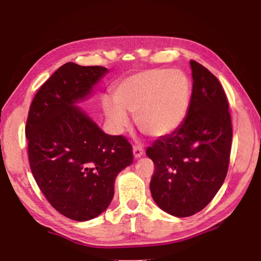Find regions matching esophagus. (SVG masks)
Here are the masks:
<instances>
[{
  "instance_id": "esophagus-1",
  "label": "esophagus",
  "mask_w": 261,
  "mask_h": 261,
  "mask_svg": "<svg viewBox=\"0 0 261 261\" xmlns=\"http://www.w3.org/2000/svg\"><path fill=\"white\" fill-rule=\"evenodd\" d=\"M132 152H134L135 159H139L140 156H143L144 149L141 146H134V148H132Z\"/></svg>"
}]
</instances>
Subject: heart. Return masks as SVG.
Here are the masks:
<instances>
[{
  "label": "heart",
  "mask_w": 261,
  "mask_h": 261,
  "mask_svg": "<svg viewBox=\"0 0 261 261\" xmlns=\"http://www.w3.org/2000/svg\"><path fill=\"white\" fill-rule=\"evenodd\" d=\"M114 99L102 98V109L116 132L129 126L134 115L144 134L162 137L184 122L191 101V84L179 70H145L123 78L114 86Z\"/></svg>",
  "instance_id": "1"
}]
</instances>
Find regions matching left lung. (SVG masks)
I'll use <instances>...</instances> for the list:
<instances>
[{"label": "left lung", "mask_w": 261, "mask_h": 261, "mask_svg": "<svg viewBox=\"0 0 261 261\" xmlns=\"http://www.w3.org/2000/svg\"><path fill=\"white\" fill-rule=\"evenodd\" d=\"M184 122L146 149L155 166L153 200L166 213L187 218L210 204L227 176L232 127L226 93L213 73L196 61Z\"/></svg>", "instance_id": "1"}]
</instances>
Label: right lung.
<instances>
[{"mask_svg": "<svg viewBox=\"0 0 261 261\" xmlns=\"http://www.w3.org/2000/svg\"><path fill=\"white\" fill-rule=\"evenodd\" d=\"M109 71L65 63L37 92L25 134L35 182L67 218L88 221L107 210L117 175L134 161L122 136L105 134L79 103Z\"/></svg>", "mask_w": 261, "mask_h": 261, "instance_id": "obj_1", "label": "right lung"}]
</instances>
